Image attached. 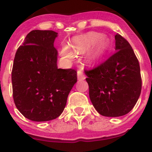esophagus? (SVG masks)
<instances>
[{
	"label": "esophagus",
	"instance_id": "esophagus-1",
	"mask_svg": "<svg viewBox=\"0 0 152 152\" xmlns=\"http://www.w3.org/2000/svg\"><path fill=\"white\" fill-rule=\"evenodd\" d=\"M77 78H78V80H85V74H84L83 72L82 71V70H79V71L77 72Z\"/></svg>",
	"mask_w": 152,
	"mask_h": 152
}]
</instances>
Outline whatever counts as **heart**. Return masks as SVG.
<instances>
[{
    "label": "heart",
    "instance_id": "obj_1",
    "mask_svg": "<svg viewBox=\"0 0 152 152\" xmlns=\"http://www.w3.org/2000/svg\"><path fill=\"white\" fill-rule=\"evenodd\" d=\"M110 46V39L101 33L87 32L73 38L70 45L71 50L75 53L82 54L90 50L86 55V62L90 65L100 62ZM67 47H64L62 53L67 58H73V53Z\"/></svg>",
    "mask_w": 152,
    "mask_h": 152
}]
</instances>
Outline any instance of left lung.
<instances>
[{"label": "left lung", "instance_id": "8db88e82", "mask_svg": "<svg viewBox=\"0 0 152 152\" xmlns=\"http://www.w3.org/2000/svg\"><path fill=\"white\" fill-rule=\"evenodd\" d=\"M116 52L104 63L86 70L90 101L98 113L119 117L129 113L141 92L139 62L128 41L117 34Z\"/></svg>", "mask_w": 152, "mask_h": 152}]
</instances>
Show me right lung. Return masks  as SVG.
Returning <instances> with one entry per match:
<instances>
[{"instance_id": "1", "label": "right lung", "mask_w": 152, "mask_h": 152, "mask_svg": "<svg viewBox=\"0 0 152 152\" xmlns=\"http://www.w3.org/2000/svg\"><path fill=\"white\" fill-rule=\"evenodd\" d=\"M57 34L50 30L31 31L15 53L12 71L14 102L21 114L33 121L59 117L77 82L76 70L58 68V52L53 46Z\"/></svg>"}]
</instances>
